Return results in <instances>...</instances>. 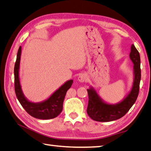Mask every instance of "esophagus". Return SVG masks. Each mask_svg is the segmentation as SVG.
<instances>
[{
	"label": "esophagus",
	"instance_id": "1",
	"mask_svg": "<svg viewBox=\"0 0 151 151\" xmlns=\"http://www.w3.org/2000/svg\"><path fill=\"white\" fill-rule=\"evenodd\" d=\"M87 81H88V77L86 75H85V74H81V75L78 76V81L80 82V83H86Z\"/></svg>",
	"mask_w": 151,
	"mask_h": 151
}]
</instances>
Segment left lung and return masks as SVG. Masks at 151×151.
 I'll list each match as a JSON object with an SVG mask.
<instances>
[{
  "mask_svg": "<svg viewBox=\"0 0 151 151\" xmlns=\"http://www.w3.org/2000/svg\"><path fill=\"white\" fill-rule=\"evenodd\" d=\"M129 58L134 65L133 85L122 101L116 104L107 103L92 86L87 89L89 98L87 114L92 119L100 122L115 121L124 116L135 104L139 94L141 72L140 55L133 44L131 47Z\"/></svg>",
  "mask_w": 151,
  "mask_h": 151,
  "instance_id": "1",
  "label": "left lung"
}]
</instances>
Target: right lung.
<instances>
[{
  "mask_svg": "<svg viewBox=\"0 0 151 151\" xmlns=\"http://www.w3.org/2000/svg\"><path fill=\"white\" fill-rule=\"evenodd\" d=\"M21 46L18 49L16 61L14 65V88L16 97L19 102L30 116L40 119L55 118L63 110V104L67 90L72 86L73 80H68L56 90L47 99L40 102H30L24 96L20 84V63L21 58Z\"/></svg>",
  "mask_w": 151,
  "mask_h": 151,
  "instance_id": "obj_1",
  "label": "right lung"
}]
</instances>
